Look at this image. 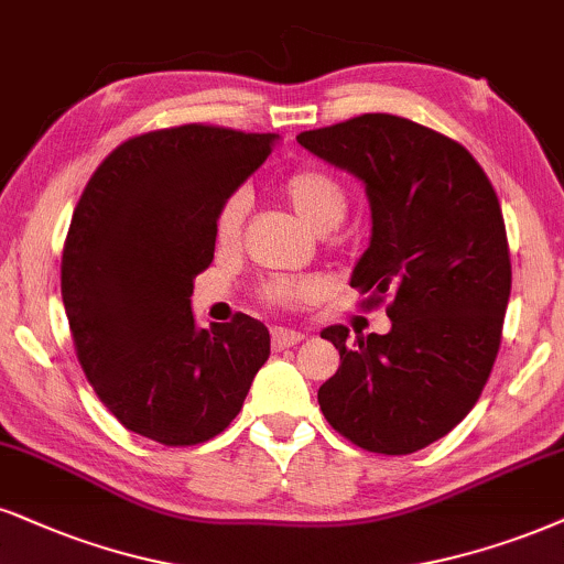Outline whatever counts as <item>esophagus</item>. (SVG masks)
<instances>
[{
	"instance_id": "esophagus-1",
	"label": "esophagus",
	"mask_w": 564,
	"mask_h": 564,
	"mask_svg": "<svg viewBox=\"0 0 564 564\" xmlns=\"http://www.w3.org/2000/svg\"><path fill=\"white\" fill-rule=\"evenodd\" d=\"M303 339V335L301 332H295V329H274L271 332V345H274V350H284V347H293V345H297Z\"/></svg>"
}]
</instances>
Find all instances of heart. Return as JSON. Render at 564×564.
<instances>
[{"label":"heart","mask_w":564,"mask_h":564,"mask_svg":"<svg viewBox=\"0 0 564 564\" xmlns=\"http://www.w3.org/2000/svg\"><path fill=\"white\" fill-rule=\"evenodd\" d=\"M284 196H288L293 212L305 225L316 232H329L335 229L347 214L345 185L332 175V172L318 170V166H303L284 180ZM250 208L248 191H235L221 200L217 212V240L221 246H232L240 238L242 225H246ZM318 295V282L311 276H276L261 288V297L271 305H293L303 301H314Z\"/></svg>","instance_id":"obj_1"}]
</instances>
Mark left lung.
Listing matches in <instances>:
<instances>
[{"label":"left lung","mask_w":564,"mask_h":564,"mask_svg":"<svg viewBox=\"0 0 564 564\" xmlns=\"http://www.w3.org/2000/svg\"><path fill=\"white\" fill-rule=\"evenodd\" d=\"M366 187L371 240L350 284L392 297L387 335L326 326L339 368L318 389L324 419L352 444L410 455L460 423L495 366L510 248L489 177L460 143L394 115H360L297 135Z\"/></svg>","instance_id":"left-lung-1"}]
</instances>
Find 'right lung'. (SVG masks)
I'll return each instance as SVG.
<instances>
[{
    "label": "right lung",
    "mask_w": 564,
    "mask_h": 564,
    "mask_svg": "<svg viewBox=\"0 0 564 564\" xmlns=\"http://www.w3.org/2000/svg\"><path fill=\"white\" fill-rule=\"evenodd\" d=\"M276 141L212 124L130 138L75 206L62 301L78 360L124 429L166 447L225 431L269 358L259 318L200 329L191 295L214 259L221 200Z\"/></svg>",
    "instance_id": "add662e5"
}]
</instances>
